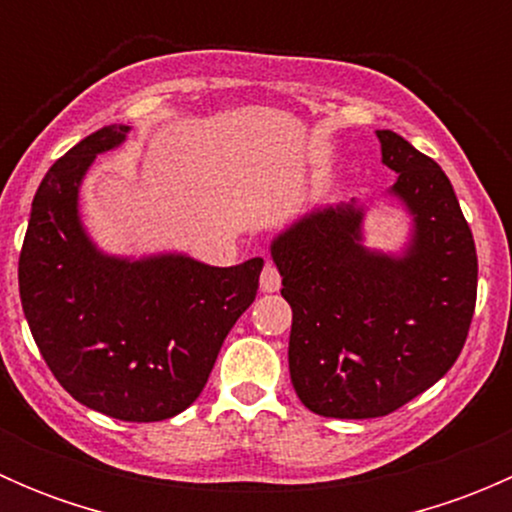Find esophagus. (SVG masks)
Returning a JSON list of instances; mask_svg holds the SVG:
<instances>
[{
    "label": "esophagus",
    "instance_id": "esophagus-1",
    "mask_svg": "<svg viewBox=\"0 0 512 512\" xmlns=\"http://www.w3.org/2000/svg\"><path fill=\"white\" fill-rule=\"evenodd\" d=\"M280 285H282L280 270L275 267V262L265 260V267H262V275H260V289L262 292H277Z\"/></svg>",
    "mask_w": 512,
    "mask_h": 512
}]
</instances>
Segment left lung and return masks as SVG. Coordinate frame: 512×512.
<instances>
[{"label":"left lung","instance_id":"obj_1","mask_svg":"<svg viewBox=\"0 0 512 512\" xmlns=\"http://www.w3.org/2000/svg\"><path fill=\"white\" fill-rule=\"evenodd\" d=\"M416 223L409 255L361 247V210H317L272 242L292 307L289 376L329 418H376L431 389L461 354L476 312L473 232L441 165L394 131L376 133Z\"/></svg>","mask_w":512,"mask_h":512}]
</instances>
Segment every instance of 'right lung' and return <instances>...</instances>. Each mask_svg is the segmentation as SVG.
<instances>
[{
	"mask_svg": "<svg viewBox=\"0 0 512 512\" xmlns=\"http://www.w3.org/2000/svg\"><path fill=\"white\" fill-rule=\"evenodd\" d=\"M126 133L103 126L44 175L19 252V297L46 366L79 404L148 423L198 399L227 332L257 297L262 260L210 267L96 252L79 223V183Z\"/></svg>",
	"mask_w": 512,
	"mask_h": 512,
	"instance_id": "1",
	"label": "right lung"
}]
</instances>
